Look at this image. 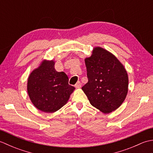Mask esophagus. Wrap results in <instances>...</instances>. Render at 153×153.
<instances>
[{
	"label": "esophagus",
	"instance_id": "obj_1",
	"mask_svg": "<svg viewBox=\"0 0 153 153\" xmlns=\"http://www.w3.org/2000/svg\"><path fill=\"white\" fill-rule=\"evenodd\" d=\"M75 87H76V88H80V87H82V83H81L80 82H77L76 85H75Z\"/></svg>",
	"mask_w": 153,
	"mask_h": 153
}]
</instances>
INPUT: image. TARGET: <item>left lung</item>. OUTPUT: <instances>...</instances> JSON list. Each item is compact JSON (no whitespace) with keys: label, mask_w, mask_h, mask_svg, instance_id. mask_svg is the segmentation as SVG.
<instances>
[{"label":"left lung","mask_w":153,"mask_h":153,"mask_svg":"<svg viewBox=\"0 0 153 153\" xmlns=\"http://www.w3.org/2000/svg\"><path fill=\"white\" fill-rule=\"evenodd\" d=\"M85 62L88 82L82 89L91 105L105 114L119 108L128 91L124 66L114 55L99 47L93 48Z\"/></svg>","instance_id":"1"}]
</instances>
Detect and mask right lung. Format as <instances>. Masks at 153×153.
Listing matches in <instances>:
<instances>
[{
  "label": "right lung",
  "mask_w": 153,
  "mask_h": 153,
  "mask_svg": "<svg viewBox=\"0 0 153 153\" xmlns=\"http://www.w3.org/2000/svg\"><path fill=\"white\" fill-rule=\"evenodd\" d=\"M53 60H43L30 74L27 93L31 101L42 112L53 113L67 103L75 87L68 84V77L63 71L54 69Z\"/></svg>",
  "instance_id": "1"
}]
</instances>
